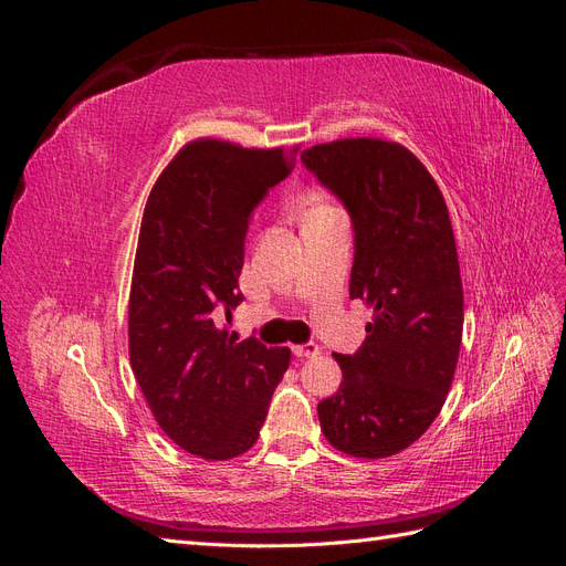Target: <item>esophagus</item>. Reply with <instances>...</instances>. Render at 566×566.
I'll return each mask as SVG.
<instances>
[{
  "mask_svg": "<svg viewBox=\"0 0 566 566\" xmlns=\"http://www.w3.org/2000/svg\"><path fill=\"white\" fill-rule=\"evenodd\" d=\"M293 354H295L297 358H312V356L321 354V347L316 345V342H306V345H295V347H293Z\"/></svg>",
  "mask_w": 566,
  "mask_h": 566,
  "instance_id": "1",
  "label": "esophagus"
}]
</instances>
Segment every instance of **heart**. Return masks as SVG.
<instances>
[{
	"label": "heart",
	"instance_id": "b5f03b06",
	"mask_svg": "<svg viewBox=\"0 0 566 566\" xmlns=\"http://www.w3.org/2000/svg\"><path fill=\"white\" fill-rule=\"evenodd\" d=\"M325 210H333V208H331V205H314L310 212H325Z\"/></svg>",
	"mask_w": 566,
	"mask_h": 566
}]
</instances>
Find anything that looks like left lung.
<instances>
[{
	"instance_id": "8db88e82",
	"label": "left lung",
	"mask_w": 566,
	"mask_h": 566,
	"mask_svg": "<svg viewBox=\"0 0 566 566\" xmlns=\"http://www.w3.org/2000/svg\"><path fill=\"white\" fill-rule=\"evenodd\" d=\"M302 163L345 202L354 224L349 297L373 310L356 354H333L342 385L318 403L321 430L354 458L408 449L451 389L462 339V281L447 202L397 142L339 139Z\"/></svg>"
}]
</instances>
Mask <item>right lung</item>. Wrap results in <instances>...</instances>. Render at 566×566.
<instances>
[{"instance_id":"add662e5","label":"right lung","mask_w":566,"mask_h":566,"mask_svg":"<svg viewBox=\"0 0 566 566\" xmlns=\"http://www.w3.org/2000/svg\"><path fill=\"white\" fill-rule=\"evenodd\" d=\"M297 148L196 139L148 196L129 293V364L160 430L205 460L245 453L260 437L287 347L219 328L238 293L250 214L293 172Z\"/></svg>"}]
</instances>
